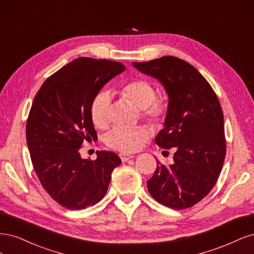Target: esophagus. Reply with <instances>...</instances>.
I'll list each match as a JSON object with an SVG mask.
<instances>
[{"instance_id":"34e87169","label":"esophagus","mask_w":254,"mask_h":254,"mask_svg":"<svg viewBox=\"0 0 254 254\" xmlns=\"http://www.w3.org/2000/svg\"><path fill=\"white\" fill-rule=\"evenodd\" d=\"M119 157L121 158L122 161H127V160H129L130 158H133L134 156H133V155L126 154V153H120V154H119Z\"/></svg>"}]
</instances>
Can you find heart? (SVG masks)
I'll return each instance as SVG.
<instances>
[{
  "instance_id": "b5f03b06",
  "label": "heart",
  "mask_w": 254,
  "mask_h": 254,
  "mask_svg": "<svg viewBox=\"0 0 254 254\" xmlns=\"http://www.w3.org/2000/svg\"><path fill=\"white\" fill-rule=\"evenodd\" d=\"M121 97L140 111V117L156 127L165 121L168 115V104L156 97V89L144 79L129 81L120 88ZM111 96L106 91L98 93L91 103L89 114L93 124L98 128H105L110 124ZM150 129L139 126L130 129L113 128L104 136V143L119 152H136L148 140Z\"/></svg>"
}]
</instances>
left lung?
Returning a JSON list of instances; mask_svg holds the SVG:
<instances>
[{"label":"left lung","mask_w":254,"mask_h":254,"mask_svg":"<svg viewBox=\"0 0 254 254\" xmlns=\"http://www.w3.org/2000/svg\"><path fill=\"white\" fill-rule=\"evenodd\" d=\"M158 79L169 96L163 127L155 138L162 149L174 148V163L161 165L148 181L159 203L183 210L200 201L214 187L226 156L224 114L208 81L190 63L173 56L133 62Z\"/></svg>","instance_id":"8db88e82"}]
</instances>
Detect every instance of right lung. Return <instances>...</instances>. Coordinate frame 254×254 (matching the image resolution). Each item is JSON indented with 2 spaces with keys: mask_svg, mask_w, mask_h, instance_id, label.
Here are the masks:
<instances>
[{
  "mask_svg": "<svg viewBox=\"0 0 254 254\" xmlns=\"http://www.w3.org/2000/svg\"><path fill=\"white\" fill-rule=\"evenodd\" d=\"M125 69L120 62L81 57L48 77L32 102L26 124L32 166L44 190L64 208L99 202L121 163L114 152L97 151L91 160L79 151L97 138L89 114L94 97Z\"/></svg>",
  "mask_w": 254,
  "mask_h": 254,
  "instance_id": "right-lung-1",
  "label": "right lung"
}]
</instances>
